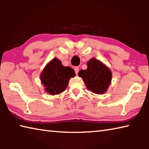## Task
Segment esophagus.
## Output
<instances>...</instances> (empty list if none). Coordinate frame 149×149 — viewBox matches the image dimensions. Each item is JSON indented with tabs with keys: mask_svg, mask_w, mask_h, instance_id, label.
Wrapping results in <instances>:
<instances>
[{
	"mask_svg": "<svg viewBox=\"0 0 149 149\" xmlns=\"http://www.w3.org/2000/svg\"><path fill=\"white\" fill-rule=\"evenodd\" d=\"M74 70H75V74H78V72H79V68L78 67H75V68H74Z\"/></svg>",
	"mask_w": 149,
	"mask_h": 149,
	"instance_id": "obj_1",
	"label": "esophagus"
}]
</instances>
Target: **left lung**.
Masks as SVG:
<instances>
[{"mask_svg":"<svg viewBox=\"0 0 149 149\" xmlns=\"http://www.w3.org/2000/svg\"><path fill=\"white\" fill-rule=\"evenodd\" d=\"M87 64V70H80L78 75L84 80L88 90L96 94H103L107 91L112 80L110 69L96 58H91Z\"/></svg>","mask_w":149,"mask_h":149,"instance_id":"8db88e82","label":"left lung"}]
</instances>
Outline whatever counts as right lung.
<instances>
[{
  "label": "right lung",
  "mask_w": 149,
  "mask_h": 149,
  "mask_svg": "<svg viewBox=\"0 0 149 149\" xmlns=\"http://www.w3.org/2000/svg\"><path fill=\"white\" fill-rule=\"evenodd\" d=\"M58 59L54 58L48 63L41 74V83L50 95H58L64 91L70 77H74V70L65 67Z\"/></svg>",
  "instance_id": "add662e5"
}]
</instances>
